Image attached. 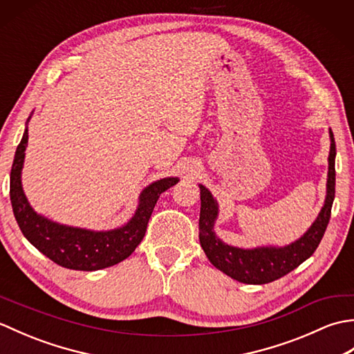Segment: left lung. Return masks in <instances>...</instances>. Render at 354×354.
I'll return each mask as SVG.
<instances>
[{"mask_svg":"<svg viewBox=\"0 0 354 354\" xmlns=\"http://www.w3.org/2000/svg\"><path fill=\"white\" fill-rule=\"evenodd\" d=\"M330 135L328 152V173H327V194L324 205L317 219L304 234L295 242L286 246H257L246 248L231 246L216 236L214 223L219 216V205L207 187L199 184L201 189V216H199V242L212 265L222 270L223 274L246 284H265L289 274L298 268L310 255L324 236L332 213L335 199V158L336 145L332 129Z\"/></svg>","mask_w":354,"mask_h":354,"instance_id":"obj_1","label":"left lung"}]
</instances>
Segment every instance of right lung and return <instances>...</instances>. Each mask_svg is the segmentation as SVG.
<instances>
[{
  "instance_id": "right-lung-1",
  "label": "right lung",
  "mask_w": 354,
  "mask_h": 354,
  "mask_svg": "<svg viewBox=\"0 0 354 354\" xmlns=\"http://www.w3.org/2000/svg\"><path fill=\"white\" fill-rule=\"evenodd\" d=\"M27 142L28 127L26 126L24 135L15 152L10 171V202L15 219L22 234L37 251L66 269L99 270L114 266L129 257L146 234L150 214L160 194L179 181L178 178H162L160 181L149 184L140 193L135 214L123 227L108 231L68 227L37 214L28 204L21 183Z\"/></svg>"
}]
</instances>
